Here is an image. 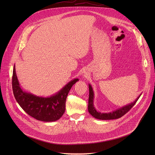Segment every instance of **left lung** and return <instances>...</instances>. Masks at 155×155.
Wrapping results in <instances>:
<instances>
[{
	"label": "left lung",
	"mask_w": 155,
	"mask_h": 155,
	"mask_svg": "<svg viewBox=\"0 0 155 155\" xmlns=\"http://www.w3.org/2000/svg\"><path fill=\"white\" fill-rule=\"evenodd\" d=\"M89 100H88V112L89 113L95 118L99 119V120H114V119H118L123 117L124 115H125L127 112H129V110L133 107L135 104L138 101L139 98L141 96V94L139 96V97L136 99V100L134 101V102H132L127 105H125L120 108L117 109L115 111H114L110 113H101L99 112H97L96 110L93 101H94V92L93 90L92 86L91 84H89Z\"/></svg>",
	"instance_id": "obj_1"
}]
</instances>
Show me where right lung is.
<instances>
[{"mask_svg":"<svg viewBox=\"0 0 155 155\" xmlns=\"http://www.w3.org/2000/svg\"><path fill=\"white\" fill-rule=\"evenodd\" d=\"M78 80V78L71 80L58 93L50 97H38L21 89L14 65L12 88L17 102L29 115L39 121L51 122L59 120L64 114L66 98L72 86Z\"/></svg>","mask_w":155,"mask_h":155,"instance_id":"obj_1","label":"right lung"}]
</instances>
